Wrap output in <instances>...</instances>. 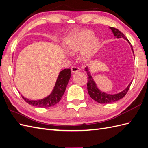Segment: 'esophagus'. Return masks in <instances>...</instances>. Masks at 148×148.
I'll return each mask as SVG.
<instances>
[{"label": "esophagus", "mask_w": 148, "mask_h": 148, "mask_svg": "<svg viewBox=\"0 0 148 148\" xmlns=\"http://www.w3.org/2000/svg\"><path fill=\"white\" fill-rule=\"evenodd\" d=\"M71 73H76V72L79 71V68L77 66H72L71 68Z\"/></svg>", "instance_id": "obj_1"}]
</instances>
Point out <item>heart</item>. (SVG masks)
<instances>
[{
	"label": "heart",
	"mask_w": 148,
	"mask_h": 148,
	"mask_svg": "<svg viewBox=\"0 0 148 148\" xmlns=\"http://www.w3.org/2000/svg\"><path fill=\"white\" fill-rule=\"evenodd\" d=\"M93 36V32L89 30L71 32L64 39L63 46L70 54L77 53L82 51V60L87 62L95 55L99 44L96 38L92 39Z\"/></svg>",
	"instance_id": "obj_1"
}]
</instances>
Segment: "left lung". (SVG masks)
<instances>
[{"label":"left lung","mask_w":148,"mask_h":148,"mask_svg":"<svg viewBox=\"0 0 148 148\" xmlns=\"http://www.w3.org/2000/svg\"><path fill=\"white\" fill-rule=\"evenodd\" d=\"M110 29H111L112 32H113L114 36L117 38H124L125 39L126 41L131 44L130 42L129 41L128 39L126 38L125 35L122 33V32L118 30L117 29L114 28V27H109ZM131 48L132 49V51L134 54V51H133L132 46H131ZM85 71H86L88 75V82H87V90H88V93L89 95L90 96L91 98L98 102L99 103H113L114 102H116L117 100H120L123 98V97L126 95V93L128 92L129 87L131 85L132 81L130 82V84L128 85L127 88L124 89L123 91L121 92L120 93H116V94H108L103 92L100 91V90L97 87V86L95 84V81L93 80V78H92V75L90 74V72L89 71L88 67L86 66L85 68Z\"/></svg>","instance_id":"1"}]
</instances>
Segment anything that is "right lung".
I'll return each instance as SVG.
<instances>
[{
  "instance_id": "obj_1",
  "label": "right lung",
  "mask_w": 148,
  "mask_h": 148,
  "mask_svg": "<svg viewBox=\"0 0 148 148\" xmlns=\"http://www.w3.org/2000/svg\"><path fill=\"white\" fill-rule=\"evenodd\" d=\"M71 77V70L66 68L61 71L51 93L45 98L40 100H30L22 96L23 99L31 106L46 108L52 107L58 103L65 92L68 83Z\"/></svg>"
}]
</instances>
